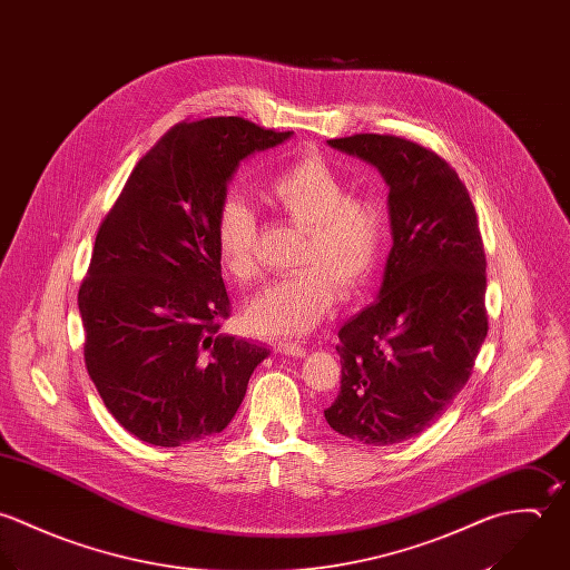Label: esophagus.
<instances>
[{
	"instance_id": "esophagus-1",
	"label": "esophagus",
	"mask_w": 570,
	"mask_h": 570,
	"mask_svg": "<svg viewBox=\"0 0 570 570\" xmlns=\"http://www.w3.org/2000/svg\"><path fill=\"white\" fill-rule=\"evenodd\" d=\"M275 352H279V354H286V356H295V358H302V356H306V350L302 347V345H297V343L291 342H279L275 345Z\"/></svg>"
}]
</instances>
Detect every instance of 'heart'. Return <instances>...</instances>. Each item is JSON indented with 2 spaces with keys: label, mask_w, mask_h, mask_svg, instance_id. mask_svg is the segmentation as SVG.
Wrapping results in <instances>:
<instances>
[{
  "label": "heart",
  "mask_w": 570,
  "mask_h": 570,
  "mask_svg": "<svg viewBox=\"0 0 570 570\" xmlns=\"http://www.w3.org/2000/svg\"><path fill=\"white\" fill-rule=\"evenodd\" d=\"M271 205L293 225L306 228L297 273L262 288L244 308L246 326L264 337H302L333 308L335 286L352 295L379 266L387 220L365 196H347L342 174L322 156L304 154L268 183ZM216 239L223 264L237 282L257 275V216L228 196L218 209Z\"/></svg>",
  "instance_id": "heart-1"
}]
</instances>
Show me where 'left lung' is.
I'll use <instances>...</instances> for the list:
<instances>
[{"instance_id":"left-lung-1","label":"left lung","mask_w":570,"mask_h":570,"mask_svg":"<svg viewBox=\"0 0 570 570\" xmlns=\"http://www.w3.org/2000/svg\"><path fill=\"white\" fill-rule=\"evenodd\" d=\"M328 145L383 176L392 248L376 302L340 331L342 392L324 416L385 448L436 423L471 376L489 328L484 248L466 187L432 149L381 134Z\"/></svg>"}]
</instances>
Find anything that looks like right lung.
<instances>
[{
    "instance_id": "1",
    "label": "right lung",
    "mask_w": 570,
    "mask_h": 570,
    "mask_svg": "<svg viewBox=\"0 0 570 570\" xmlns=\"http://www.w3.org/2000/svg\"><path fill=\"white\" fill-rule=\"evenodd\" d=\"M291 136L237 116L180 122L138 160L97 233L79 288L86 367L142 443L220 434L271 354L218 333L228 295L216 220L239 163Z\"/></svg>"
}]
</instances>
